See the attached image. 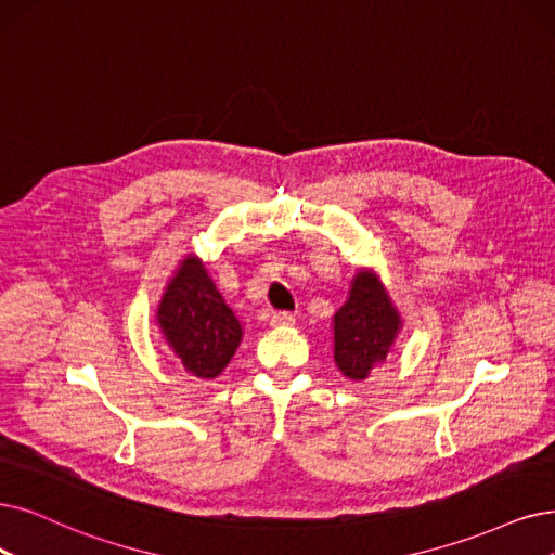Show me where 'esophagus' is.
<instances>
[{
    "instance_id": "obj_1",
    "label": "esophagus",
    "mask_w": 555,
    "mask_h": 555,
    "mask_svg": "<svg viewBox=\"0 0 555 555\" xmlns=\"http://www.w3.org/2000/svg\"><path fill=\"white\" fill-rule=\"evenodd\" d=\"M296 321V317L292 314V312H273V317H271V325H275V327H280V325H292Z\"/></svg>"
}]
</instances>
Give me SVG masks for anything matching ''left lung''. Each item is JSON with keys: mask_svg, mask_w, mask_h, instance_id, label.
<instances>
[{"mask_svg": "<svg viewBox=\"0 0 555 555\" xmlns=\"http://www.w3.org/2000/svg\"><path fill=\"white\" fill-rule=\"evenodd\" d=\"M398 319L385 286L371 271L352 280L348 300L335 314V362L352 380H364L375 364L385 362L396 339Z\"/></svg>", "mask_w": 555, "mask_h": 555, "instance_id": "1", "label": "left lung"}]
</instances>
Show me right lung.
<instances>
[{
	"mask_svg": "<svg viewBox=\"0 0 555 555\" xmlns=\"http://www.w3.org/2000/svg\"><path fill=\"white\" fill-rule=\"evenodd\" d=\"M159 325L177 360L197 378H216L241 341V323L197 257L182 261L159 305Z\"/></svg>",
	"mask_w": 555,
	"mask_h": 555,
	"instance_id": "1",
	"label": "right lung"
}]
</instances>
